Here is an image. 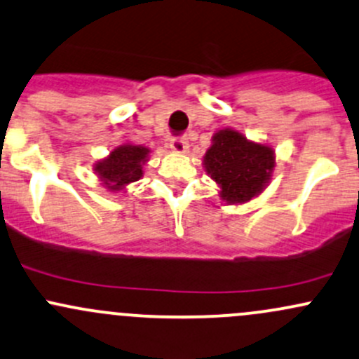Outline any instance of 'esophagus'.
<instances>
[{"instance_id": "esophagus-1", "label": "esophagus", "mask_w": 359, "mask_h": 359, "mask_svg": "<svg viewBox=\"0 0 359 359\" xmlns=\"http://www.w3.org/2000/svg\"><path fill=\"white\" fill-rule=\"evenodd\" d=\"M170 148L175 151V153L184 154L189 149V142H187V139L184 137V135H180V137H173L172 141H170Z\"/></svg>"}]
</instances>
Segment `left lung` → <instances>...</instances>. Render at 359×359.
Segmentation results:
<instances>
[{"label": "left lung", "mask_w": 359, "mask_h": 359, "mask_svg": "<svg viewBox=\"0 0 359 359\" xmlns=\"http://www.w3.org/2000/svg\"><path fill=\"white\" fill-rule=\"evenodd\" d=\"M211 141L213 144L203 163L220 186L224 201L246 203L265 189L275 167V153L270 146L248 141L232 129L218 130Z\"/></svg>", "instance_id": "8db88e82"}]
</instances>
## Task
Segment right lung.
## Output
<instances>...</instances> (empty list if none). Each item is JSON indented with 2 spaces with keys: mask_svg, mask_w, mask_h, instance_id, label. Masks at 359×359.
Listing matches in <instances>:
<instances>
[{
  "mask_svg": "<svg viewBox=\"0 0 359 359\" xmlns=\"http://www.w3.org/2000/svg\"><path fill=\"white\" fill-rule=\"evenodd\" d=\"M149 149L144 146L122 144L110 153V156L94 165L97 177L110 191L126 189L127 184L142 177V165L148 161Z\"/></svg>",
  "mask_w": 359,
  "mask_h": 359,
  "instance_id": "obj_1",
  "label": "right lung"
}]
</instances>
